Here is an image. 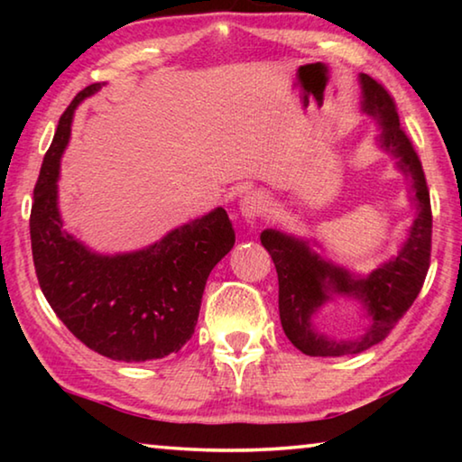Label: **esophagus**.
Returning <instances> with one entry per match:
<instances>
[{"label": "esophagus", "instance_id": "1", "mask_svg": "<svg viewBox=\"0 0 462 462\" xmlns=\"http://www.w3.org/2000/svg\"><path fill=\"white\" fill-rule=\"evenodd\" d=\"M263 209H264V199L256 191H250L240 199V212L248 224H253L256 217L263 214Z\"/></svg>", "mask_w": 462, "mask_h": 462}]
</instances>
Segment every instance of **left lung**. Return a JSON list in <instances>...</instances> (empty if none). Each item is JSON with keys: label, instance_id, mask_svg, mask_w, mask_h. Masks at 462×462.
<instances>
[{"label": "left lung", "instance_id": "left-lung-1", "mask_svg": "<svg viewBox=\"0 0 462 462\" xmlns=\"http://www.w3.org/2000/svg\"><path fill=\"white\" fill-rule=\"evenodd\" d=\"M358 79L363 88V112L381 128L379 146L397 159V169L410 179L416 217L400 253L366 277L353 275L348 269L324 259L308 240L279 230L261 234L263 246L269 250L279 277L281 326L293 346L310 356L356 355L385 340L416 301L430 267L432 209L424 169L410 138L400 128L393 97L373 77L361 73ZM334 294L355 296L364 303L372 324L361 339L332 341L313 328L310 318Z\"/></svg>", "mask_w": 462, "mask_h": 462}]
</instances>
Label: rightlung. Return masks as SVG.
<instances>
[{
  "instance_id": "1",
  "label": "right lung",
  "mask_w": 462,
  "mask_h": 462,
  "mask_svg": "<svg viewBox=\"0 0 462 462\" xmlns=\"http://www.w3.org/2000/svg\"><path fill=\"white\" fill-rule=\"evenodd\" d=\"M99 89L101 83H93L77 93L44 154L30 212L34 269L54 314L85 346L112 361H154L191 338L206 281L232 250L236 234L224 208L124 254L93 253L62 230L60 154L77 106Z\"/></svg>"
}]
</instances>
